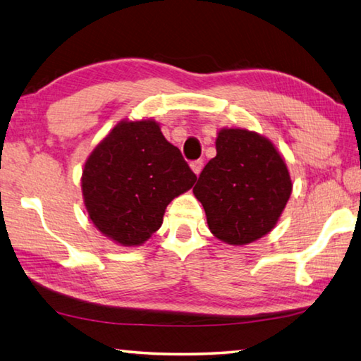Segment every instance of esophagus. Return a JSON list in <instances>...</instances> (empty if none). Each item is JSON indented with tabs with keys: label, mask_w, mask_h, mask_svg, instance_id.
Segmentation results:
<instances>
[{
	"label": "esophagus",
	"mask_w": 361,
	"mask_h": 361,
	"mask_svg": "<svg viewBox=\"0 0 361 361\" xmlns=\"http://www.w3.org/2000/svg\"><path fill=\"white\" fill-rule=\"evenodd\" d=\"M190 168H192V171L197 176H200V173H201V169H203V161L201 160H197V161H192L190 163Z\"/></svg>",
	"instance_id": "1"
}]
</instances>
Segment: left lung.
<instances>
[{"label": "left lung", "instance_id": "1", "mask_svg": "<svg viewBox=\"0 0 361 361\" xmlns=\"http://www.w3.org/2000/svg\"><path fill=\"white\" fill-rule=\"evenodd\" d=\"M216 150L193 195L214 236L250 244L273 231L286 209L293 188L287 163L267 136L245 128H220Z\"/></svg>", "mask_w": 361, "mask_h": 361}]
</instances>
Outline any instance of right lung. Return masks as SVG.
I'll use <instances>...</instances> for the list:
<instances>
[{
	"label": "right lung",
	"mask_w": 361,
	"mask_h": 361,
	"mask_svg": "<svg viewBox=\"0 0 361 361\" xmlns=\"http://www.w3.org/2000/svg\"><path fill=\"white\" fill-rule=\"evenodd\" d=\"M195 180L160 123L126 118L87 157L80 187L94 228L118 245L137 247L160 228L166 206Z\"/></svg>",
	"instance_id": "obj_1"
}]
</instances>
